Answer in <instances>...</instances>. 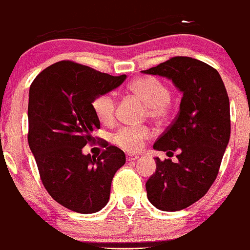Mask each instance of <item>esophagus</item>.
Wrapping results in <instances>:
<instances>
[{
    "label": "esophagus",
    "instance_id": "34e87169",
    "mask_svg": "<svg viewBox=\"0 0 250 250\" xmlns=\"http://www.w3.org/2000/svg\"><path fill=\"white\" fill-rule=\"evenodd\" d=\"M139 159V156L134 155V154H126V160L127 161H134V160Z\"/></svg>",
    "mask_w": 250,
    "mask_h": 250
}]
</instances>
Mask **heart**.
Instances as JSON below:
<instances>
[{
	"label": "heart",
	"instance_id": "heart-1",
	"mask_svg": "<svg viewBox=\"0 0 250 250\" xmlns=\"http://www.w3.org/2000/svg\"><path fill=\"white\" fill-rule=\"evenodd\" d=\"M128 89L146 104L150 117L162 119L167 116L170 105V91L160 80L152 76H145L132 82ZM92 109L102 123L112 122L116 111L115 95L112 92L98 95L92 102ZM149 137L150 131L148 127L123 126L113 135V141L122 148L137 152L144 146L145 140Z\"/></svg>",
	"mask_w": 250,
	"mask_h": 250
}]
</instances>
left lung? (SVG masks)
Here are the masks:
<instances>
[{
	"label": "left lung",
	"instance_id": "obj_1",
	"mask_svg": "<svg viewBox=\"0 0 250 250\" xmlns=\"http://www.w3.org/2000/svg\"><path fill=\"white\" fill-rule=\"evenodd\" d=\"M141 73L166 78L182 92L180 111L153 148L177 162L154 158L147 198L161 211H180L199 200L217 178L230 135L229 100L219 73L189 57H175ZM172 154V153H171Z\"/></svg>",
	"mask_w": 250,
	"mask_h": 250
}]
</instances>
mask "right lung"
Wrapping results in <instances>:
<instances>
[{"label": "right lung", "instance_id": "right-lung-1", "mask_svg": "<svg viewBox=\"0 0 250 250\" xmlns=\"http://www.w3.org/2000/svg\"><path fill=\"white\" fill-rule=\"evenodd\" d=\"M126 75L111 76L90 67L60 61L42 70L29 90L27 141L40 178L52 198L64 208L88 214L110 198L111 182L125 165L122 149L107 146L100 156L83 154L101 127L92 109L98 95L118 88Z\"/></svg>", "mask_w": 250, "mask_h": 250}]
</instances>
